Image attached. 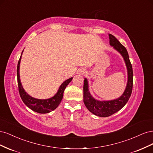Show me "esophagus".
Instances as JSON below:
<instances>
[{"label":"esophagus","mask_w":153,"mask_h":153,"mask_svg":"<svg viewBox=\"0 0 153 153\" xmlns=\"http://www.w3.org/2000/svg\"><path fill=\"white\" fill-rule=\"evenodd\" d=\"M84 73H85V69H83V68L79 69L77 71V74H78V75H84Z\"/></svg>","instance_id":"1"}]
</instances>
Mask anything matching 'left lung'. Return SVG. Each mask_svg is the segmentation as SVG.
I'll list each match as a JSON object with an SVG mask.
<instances>
[{"label": "left lung", "instance_id": "8db88e82", "mask_svg": "<svg viewBox=\"0 0 153 153\" xmlns=\"http://www.w3.org/2000/svg\"><path fill=\"white\" fill-rule=\"evenodd\" d=\"M109 39L110 45L123 57L127 68L128 81L126 89L123 94L118 98L108 101H100L95 99L91 95L89 89V82H88L87 78H84V103L89 112L97 116L101 117L110 116L121 110L126 104L129 98H130L133 87V69L127 50L113 35L109 34Z\"/></svg>", "mask_w": 153, "mask_h": 153}]
</instances>
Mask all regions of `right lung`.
<instances>
[{
	"label": "right lung",
	"instance_id": "obj_1",
	"mask_svg": "<svg viewBox=\"0 0 153 153\" xmlns=\"http://www.w3.org/2000/svg\"><path fill=\"white\" fill-rule=\"evenodd\" d=\"M24 50L22 51L19 61L17 66V79H18V90H19L20 95L23 102L25 105L34 112L39 114H47L52 111L54 110L57 108V106L61 103L63 98V93L65 90L66 86L71 82L73 79V77L68 78V80L64 81L62 84L60 85L59 89L52 98L48 99H37L30 96L27 92H25L24 87H23L20 77V65L22 59V55Z\"/></svg>",
	"mask_w": 153,
	"mask_h": 153
}]
</instances>
